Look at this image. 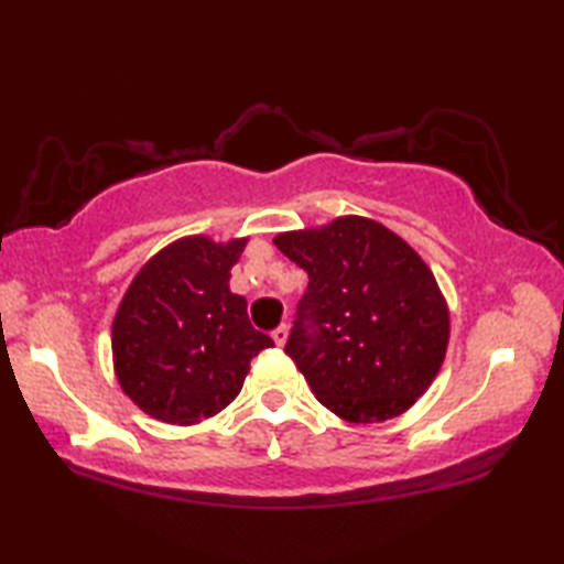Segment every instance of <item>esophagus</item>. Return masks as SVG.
Instances as JSON below:
<instances>
[{"label":"esophagus","instance_id":"34e87169","mask_svg":"<svg viewBox=\"0 0 564 564\" xmlns=\"http://www.w3.org/2000/svg\"><path fill=\"white\" fill-rule=\"evenodd\" d=\"M273 340H275V346H285V340H289V326H279V328H273Z\"/></svg>","mask_w":564,"mask_h":564}]
</instances>
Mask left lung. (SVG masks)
Here are the masks:
<instances>
[{"label": "left lung", "instance_id": "obj_1", "mask_svg": "<svg viewBox=\"0 0 564 564\" xmlns=\"http://www.w3.org/2000/svg\"><path fill=\"white\" fill-rule=\"evenodd\" d=\"M308 273L285 352L323 405L350 423L408 410L443 366L451 318L433 273L370 218L275 236Z\"/></svg>", "mask_w": 564, "mask_h": 564}]
</instances>
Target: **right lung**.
I'll return each mask as SVG.
<instances>
[{"label": "right lung", "mask_w": 564, "mask_h": 564, "mask_svg": "<svg viewBox=\"0 0 564 564\" xmlns=\"http://www.w3.org/2000/svg\"><path fill=\"white\" fill-rule=\"evenodd\" d=\"M246 241L188 236L156 253L129 285L111 330L113 366L151 417L191 425L241 393L251 358L273 340L228 289Z\"/></svg>", "instance_id": "add662e5"}]
</instances>
